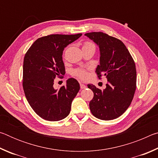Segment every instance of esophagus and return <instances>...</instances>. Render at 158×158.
Listing matches in <instances>:
<instances>
[{
    "label": "esophagus",
    "instance_id": "1",
    "mask_svg": "<svg viewBox=\"0 0 158 158\" xmlns=\"http://www.w3.org/2000/svg\"><path fill=\"white\" fill-rule=\"evenodd\" d=\"M80 88H81V89H85V88H86V86H85V85H84V84H80Z\"/></svg>",
    "mask_w": 158,
    "mask_h": 158
}]
</instances>
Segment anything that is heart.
<instances>
[{"mask_svg":"<svg viewBox=\"0 0 158 158\" xmlns=\"http://www.w3.org/2000/svg\"><path fill=\"white\" fill-rule=\"evenodd\" d=\"M89 46H94V44L91 42H85L84 44V47H89ZM73 73L74 75H76L77 77H78L79 78L81 79H85L87 78L88 77V73L86 70L84 69H77L73 72Z\"/></svg>","mask_w":158,"mask_h":158,"instance_id":"1","label":"heart"}]
</instances>
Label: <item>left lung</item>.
<instances>
[{
  "mask_svg": "<svg viewBox=\"0 0 158 158\" xmlns=\"http://www.w3.org/2000/svg\"><path fill=\"white\" fill-rule=\"evenodd\" d=\"M85 35L100 49V65L96 68V73L99 77L103 74L108 81L102 90L93 84L88 85L94 93L89 103L90 111L99 119H115L127 110L132 101L137 82L135 63L120 40L102 32L85 33Z\"/></svg>",
  "mask_w": 158,
  "mask_h": 158,
  "instance_id": "1",
  "label": "left lung"
}]
</instances>
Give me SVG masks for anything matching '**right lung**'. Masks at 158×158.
Wrapping results in <instances>:
<instances>
[{
	"label": "right lung",
	"mask_w": 158,
	"mask_h": 158,
	"mask_svg": "<svg viewBox=\"0 0 158 158\" xmlns=\"http://www.w3.org/2000/svg\"><path fill=\"white\" fill-rule=\"evenodd\" d=\"M82 35H50L38 38L26 52L23 65V88L34 111L49 121L68 116L74 98L80 89L79 82L69 78L59 89L53 88L57 77L65 74L63 52Z\"/></svg>",
	"instance_id": "obj_1"
}]
</instances>
